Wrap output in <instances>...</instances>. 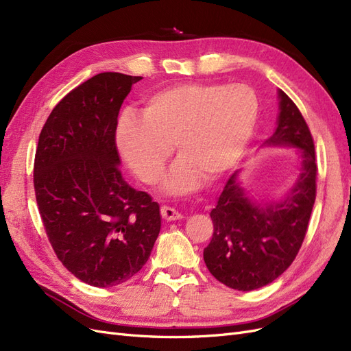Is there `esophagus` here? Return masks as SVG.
<instances>
[{
  "label": "esophagus",
  "instance_id": "1",
  "mask_svg": "<svg viewBox=\"0 0 351 351\" xmlns=\"http://www.w3.org/2000/svg\"><path fill=\"white\" fill-rule=\"evenodd\" d=\"M161 215L167 221H176V219L183 218L182 212L177 210L176 208H171V206H162L161 208Z\"/></svg>",
  "mask_w": 351,
  "mask_h": 351
}]
</instances>
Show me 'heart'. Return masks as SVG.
<instances>
[{"instance_id":"heart-1","label":"heart","mask_w":351,"mask_h":351,"mask_svg":"<svg viewBox=\"0 0 351 351\" xmlns=\"http://www.w3.org/2000/svg\"><path fill=\"white\" fill-rule=\"evenodd\" d=\"M259 102L246 84L183 83L154 93L142 114L127 110L117 124V147L133 174L156 184L171 156L165 190L183 195L202 180L217 182L237 165L258 121Z\"/></svg>"}]
</instances>
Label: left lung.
<instances>
[{
    "instance_id": "8db88e82",
    "label": "left lung",
    "mask_w": 351,
    "mask_h": 351,
    "mask_svg": "<svg viewBox=\"0 0 351 351\" xmlns=\"http://www.w3.org/2000/svg\"><path fill=\"white\" fill-rule=\"evenodd\" d=\"M268 143L300 149L302 173L291 192L259 208L244 196L236 171L210 210L214 234L204 249L205 263L219 282L239 291L261 289L290 267L302 247L316 197L313 137L300 110L282 90L278 127Z\"/></svg>"
}]
</instances>
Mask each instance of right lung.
Listing matches in <instances>:
<instances>
[{
    "label": "right lung",
    "mask_w": 351,
    "mask_h": 351,
    "mask_svg": "<svg viewBox=\"0 0 351 351\" xmlns=\"http://www.w3.org/2000/svg\"><path fill=\"white\" fill-rule=\"evenodd\" d=\"M141 76L105 71L70 90L39 134L34 186L47 237L80 281L112 287L139 272L161 230L159 205L124 182L119 112Z\"/></svg>",
    "instance_id": "add662e5"
}]
</instances>
